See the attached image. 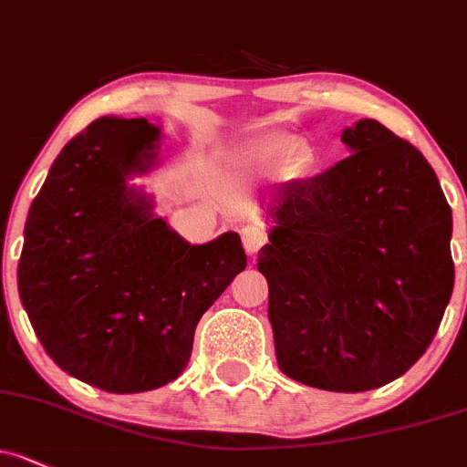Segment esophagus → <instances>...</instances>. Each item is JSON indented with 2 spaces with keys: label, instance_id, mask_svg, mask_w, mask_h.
I'll return each mask as SVG.
<instances>
[{
  "label": "esophagus",
  "instance_id": "1",
  "mask_svg": "<svg viewBox=\"0 0 467 467\" xmlns=\"http://www.w3.org/2000/svg\"><path fill=\"white\" fill-rule=\"evenodd\" d=\"M266 230H264L262 223H257V221H253V223H246L242 228V242H244V248L248 250L250 254L259 253V248L266 244Z\"/></svg>",
  "mask_w": 467,
  "mask_h": 467
}]
</instances>
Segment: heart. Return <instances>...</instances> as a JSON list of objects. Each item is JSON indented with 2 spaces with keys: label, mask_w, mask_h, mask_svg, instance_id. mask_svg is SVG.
<instances>
[{
  "label": "heart",
  "mask_w": 467,
  "mask_h": 467,
  "mask_svg": "<svg viewBox=\"0 0 467 467\" xmlns=\"http://www.w3.org/2000/svg\"><path fill=\"white\" fill-rule=\"evenodd\" d=\"M306 159V145L293 134H271L250 145L242 156L248 170L262 174H286Z\"/></svg>",
  "instance_id": "heart-1"
}]
</instances>
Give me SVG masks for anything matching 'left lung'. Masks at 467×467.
<instances>
[{
  "instance_id": "8db88e82",
  "label": "left lung",
  "mask_w": 467,
  "mask_h": 467,
  "mask_svg": "<svg viewBox=\"0 0 467 467\" xmlns=\"http://www.w3.org/2000/svg\"><path fill=\"white\" fill-rule=\"evenodd\" d=\"M342 143L351 156L273 196L257 268L279 369L356 394L396 380L434 340L454 286L452 210L425 156L378 120Z\"/></svg>"
}]
</instances>
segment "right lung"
<instances>
[{
  "mask_svg": "<svg viewBox=\"0 0 467 467\" xmlns=\"http://www.w3.org/2000/svg\"><path fill=\"white\" fill-rule=\"evenodd\" d=\"M159 150L145 118H98L53 161L24 228L17 286L33 331L62 371L111 394L183 374L201 316L246 268L237 233L192 246L130 185Z\"/></svg>",
  "mask_w": 467,
  "mask_h": 467,
  "instance_id": "1",
  "label": "right lung"
}]
</instances>
